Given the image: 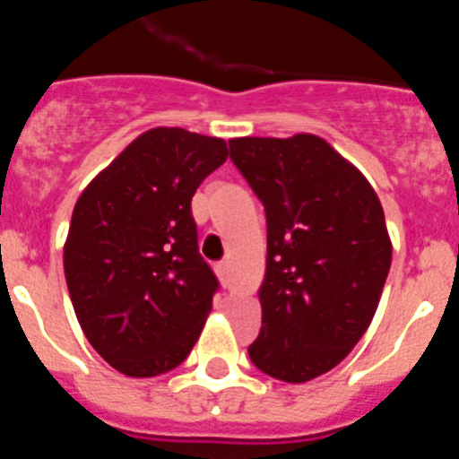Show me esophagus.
Instances as JSON below:
<instances>
[{
    "label": "esophagus",
    "instance_id": "1",
    "mask_svg": "<svg viewBox=\"0 0 459 459\" xmlns=\"http://www.w3.org/2000/svg\"><path fill=\"white\" fill-rule=\"evenodd\" d=\"M216 273L222 282H227V275H230V262H218L216 264Z\"/></svg>",
    "mask_w": 459,
    "mask_h": 459
}]
</instances>
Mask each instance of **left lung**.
Instances as JSON below:
<instances>
[{
    "label": "left lung",
    "mask_w": 459,
    "mask_h": 459,
    "mask_svg": "<svg viewBox=\"0 0 459 459\" xmlns=\"http://www.w3.org/2000/svg\"><path fill=\"white\" fill-rule=\"evenodd\" d=\"M230 158L266 213L262 331L250 360L303 384L338 366L375 317L391 269L384 209L322 137H238Z\"/></svg>",
    "instance_id": "obj_1"
}]
</instances>
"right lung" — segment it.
<instances>
[{
    "label": "right lung",
    "instance_id": "1",
    "mask_svg": "<svg viewBox=\"0 0 459 459\" xmlns=\"http://www.w3.org/2000/svg\"><path fill=\"white\" fill-rule=\"evenodd\" d=\"M225 158L218 137L153 128L73 209L68 294L93 350L124 375L169 372L200 338L221 282L200 255L190 200Z\"/></svg>",
    "mask_w": 459,
    "mask_h": 459
}]
</instances>
